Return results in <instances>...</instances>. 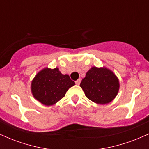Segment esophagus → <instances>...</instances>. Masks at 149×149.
<instances>
[{"label":"esophagus","instance_id":"34e87169","mask_svg":"<svg viewBox=\"0 0 149 149\" xmlns=\"http://www.w3.org/2000/svg\"><path fill=\"white\" fill-rule=\"evenodd\" d=\"M80 81H81V80H80V79H78L77 80H76V84L78 85H80Z\"/></svg>","mask_w":149,"mask_h":149}]
</instances>
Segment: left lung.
Instances as JSON below:
<instances>
[{
  "label": "left lung",
  "instance_id": "obj_1",
  "mask_svg": "<svg viewBox=\"0 0 149 149\" xmlns=\"http://www.w3.org/2000/svg\"><path fill=\"white\" fill-rule=\"evenodd\" d=\"M80 86L89 100L98 104L110 103L119 91L117 76L106 67L93 66L86 73Z\"/></svg>",
  "mask_w": 149,
  "mask_h": 149
}]
</instances>
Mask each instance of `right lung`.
<instances>
[{
    "instance_id": "right-lung-1",
    "label": "right lung",
    "mask_w": 149,
    "mask_h": 149,
    "mask_svg": "<svg viewBox=\"0 0 149 149\" xmlns=\"http://www.w3.org/2000/svg\"><path fill=\"white\" fill-rule=\"evenodd\" d=\"M75 85L69 75L62 74L59 69L45 68L36 75L31 82L32 95L36 100L45 106H52L65 96Z\"/></svg>"
}]
</instances>
